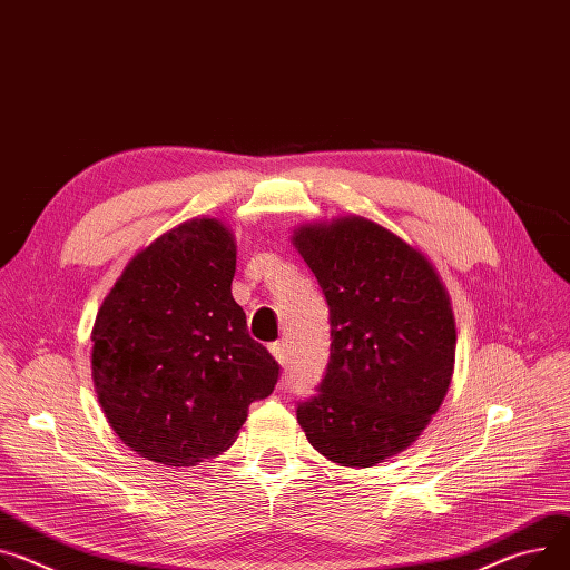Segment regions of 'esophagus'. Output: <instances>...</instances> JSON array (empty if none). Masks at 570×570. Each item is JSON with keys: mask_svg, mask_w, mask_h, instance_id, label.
Segmentation results:
<instances>
[{"mask_svg": "<svg viewBox=\"0 0 570 570\" xmlns=\"http://www.w3.org/2000/svg\"><path fill=\"white\" fill-rule=\"evenodd\" d=\"M269 352H272V356L281 363V365H285L287 363V342H274L272 346H269Z\"/></svg>", "mask_w": 570, "mask_h": 570, "instance_id": "34e87169", "label": "esophagus"}]
</instances>
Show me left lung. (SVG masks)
Returning <instances> with one entry per match:
<instances>
[{"label":"left lung","mask_w":570,"mask_h":570,"mask_svg":"<svg viewBox=\"0 0 570 570\" xmlns=\"http://www.w3.org/2000/svg\"><path fill=\"white\" fill-rule=\"evenodd\" d=\"M328 303L331 356L296 420L328 461L370 468L406 450L441 409L456 328L431 262L363 216L292 237Z\"/></svg>","instance_id":"obj_1"}]
</instances>
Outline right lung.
<instances>
[{"label": "right lung", "mask_w": 570, "mask_h": 570, "mask_svg": "<svg viewBox=\"0 0 570 570\" xmlns=\"http://www.w3.org/2000/svg\"><path fill=\"white\" fill-rule=\"evenodd\" d=\"M237 246L191 218L137 253L94 326V383L120 441L148 461L196 465L226 452L281 365L233 298Z\"/></svg>", "instance_id": "add662e5"}]
</instances>
